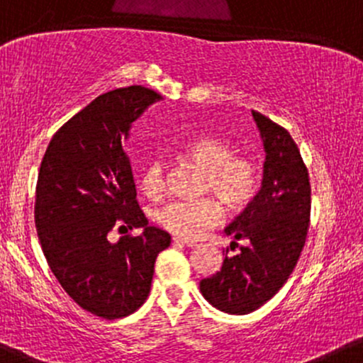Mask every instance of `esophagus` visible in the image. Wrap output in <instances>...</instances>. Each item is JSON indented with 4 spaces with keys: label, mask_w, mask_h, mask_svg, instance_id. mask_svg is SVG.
Instances as JSON below:
<instances>
[{
    "label": "esophagus",
    "mask_w": 363,
    "mask_h": 363,
    "mask_svg": "<svg viewBox=\"0 0 363 363\" xmlns=\"http://www.w3.org/2000/svg\"><path fill=\"white\" fill-rule=\"evenodd\" d=\"M174 245H181V246H188V248H193L196 246V241L193 240H182V238H174Z\"/></svg>",
    "instance_id": "esophagus-1"
}]
</instances>
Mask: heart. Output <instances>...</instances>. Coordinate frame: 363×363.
<instances>
[{
	"mask_svg": "<svg viewBox=\"0 0 363 363\" xmlns=\"http://www.w3.org/2000/svg\"><path fill=\"white\" fill-rule=\"evenodd\" d=\"M182 155L206 169L205 191L218 194L230 210H242L257 196L262 170L248 155L236 153L233 143L220 136H201L189 141ZM146 196H160L165 191V162L153 158L141 175ZM224 215L222 203L215 196L196 200H172L160 206L155 218L163 229L179 238H196L205 229L218 224Z\"/></svg>",
	"mask_w": 363,
	"mask_h": 363,
	"instance_id": "1",
	"label": "heart"
}]
</instances>
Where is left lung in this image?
Listing matches in <instances>:
<instances>
[{
    "mask_svg": "<svg viewBox=\"0 0 363 363\" xmlns=\"http://www.w3.org/2000/svg\"><path fill=\"white\" fill-rule=\"evenodd\" d=\"M265 150L264 179L255 200L225 227L248 240L222 269L201 279L200 291L220 312L245 315L267 303L296 267L310 224V179L296 143L284 127L252 111ZM233 241V245H238Z\"/></svg>",
    "mask_w": 363,
    "mask_h": 363,
    "instance_id": "left-lung-1",
    "label": "left lung"
}]
</instances>
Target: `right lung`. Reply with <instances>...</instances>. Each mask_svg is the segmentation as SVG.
<instances>
[{"instance_id": "right-lung-1", "label": "right lung", "mask_w": 363, "mask_h": 363, "mask_svg": "<svg viewBox=\"0 0 363 363\" xmlns=\"http://www.w3.org/2000/svg\"><path fill=\"white\" fill-rule=\"evenodd\" d=\"M162 96L143 86L101 94L51 138L35 186L34 218L48 265L93 315L122 318L146 301L170 234L148 225L122 148L133 122ZM113 226L143 228L110 243Z\"/></svg>"}]
</instances>
